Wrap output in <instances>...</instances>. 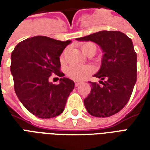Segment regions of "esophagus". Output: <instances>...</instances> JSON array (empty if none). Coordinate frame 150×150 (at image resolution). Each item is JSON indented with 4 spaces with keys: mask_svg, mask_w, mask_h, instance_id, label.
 I'll use <instances>...</instances> for the list:
<instances>
[{
    "mask_svg": "<svg viewBox=\"0 0 150 150\" xmlns=\"http://www.w3.org/2000/svg\"><path fill=\"white\" fill-rule=\"evenodd\" d=\"M79 85H80V83H79V82H75V87H79Z\"/></svg>",
    "mask_w": 150,
    "mask_h": 150,
    "instance_id": "1",
    "label": "esophagus"
}]
</instances>
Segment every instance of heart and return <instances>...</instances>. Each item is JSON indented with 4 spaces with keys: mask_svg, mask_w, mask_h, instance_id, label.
Returning a JSON list of instances; mask_svg holds the SVG:
<instances>
[{
    "mask_svg": "<svg viewBox=\"0 0 150 150\" xmlns=\"http://www.w3.org/2000/svg\"><path fill=\"white\" fill-rule=\"evenodd\" d=\"M81 49L83 52L85 54H90L91 53L96 54V50H97V46L96 44L93 42H85L81 46ZM66 50L62 53V56H61V61L64 60V55H65ZM93 72V68L91 66H75L72 65L68 67L67 70H66V73L67 75L69 78L72 79L76 81H79L83 79L86 77H88V75H90Z\"/></svg>",
    "mask_w": 150,
    "mask_h": 150,
    "instance_id": "1",
    "label": "heart"
}]
</instances>
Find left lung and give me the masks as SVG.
Here are the masks:
<instances>
[{
	"label": "left lung",
	"instance_id": "left-lung-1",
	"mask_svg": "<svg viewBox=\"0 0 150 150\" xmlns=\"http://www.w3.org/2000/svg\"><path fill=\"white\" fill-rule=\"evenodd\" d=\"M76 40L94 42L104 52L100 69L94 75L100 79L102 86L90 82L91 92L83 101L86 109L96 117L119 112L129 100L137 81V54L132 40L122 32L112 30Z\"/></svg>",
	"mask_w": 150,
	"mask_h": 150
}]
</instances>
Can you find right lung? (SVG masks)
<instances>
[{
  "mask_svg": "<svg viewBox=\"0 0 150 150\" xmlns=\"http://www.w3.org/2000/svg\"><path fill=\"white\" fill-rule=\"evenodd\" d=\"M71 42L36 36L19 42L12 52L10 71L16 95L25 108L39 118L60 115L75 88V83L62 77L60 71L59 57ZM52 74L62 77L59 85L49 82Z\"/></svg>",
  "mask_w": 150,
  "mask_h": 150,
  "instance_id": "obj_1",
  "label": "right lung"
}]
</instances>
